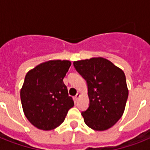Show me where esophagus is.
I'll return each mask as SVG.
<instances>
[{
	"instance_id": "esophagus-1",
	"label": "esophagus",
	"mask_w": 150,
	"mask_h": 150,
	"mask_svg": "<svg viewBox=\"0 0 150 150\" xmlns=\"http://www.w3.org/2000/svg\"><path fill=\"white\" fill-rule=\"evenodd\" d=\"M80 96H81V94H80L79 93H78L76 94V96H75V99H76V100H78V99L79 98Z\"/></svg>"
}]
</instances>
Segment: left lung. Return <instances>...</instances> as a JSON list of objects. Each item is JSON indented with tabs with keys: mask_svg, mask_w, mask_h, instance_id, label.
Masks as SVG:
<instances>
[{
	"mask_svg": "<svg viewBox=\"0 0 150 150\" xmlns=\"http://www.w3.org/2000/svg\"><path fill=\"white\" fill-rule=\"evenodd\" d=\"M73 64L88 86L89 107L82 113L85 123L95 131L109 129L125 109L128 89L125 73L100 57L74 61Z\"/></svg>",
	"mask_w": 150,
	"mask_h": 150,
	"instance_id": "1",
	"label": "left lung"
}]
</instances>
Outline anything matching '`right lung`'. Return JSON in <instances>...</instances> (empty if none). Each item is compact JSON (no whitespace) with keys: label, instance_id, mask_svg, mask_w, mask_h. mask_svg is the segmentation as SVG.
Returning a JSON list of instances; mask_svg holds the SVG:
<instances>
[{"label":"right lung","instance_id":"right-lung-1","mask_svg":"<svg viewBox=\"0 0 150 150\" xmlns=\"http://www.w3.org/2000/svg\"><path fill=\"white\" fill-rule=\"evenodd\" d=\"M71 64L68 60H50L27 72L20 97L25 116L38 129L50 131L60 126L74 106L63 82Z\"/></svg>","mask_w":150,"mask_h":150}]
</instances>
